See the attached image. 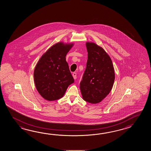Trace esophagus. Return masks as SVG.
Returning <instances> with one entry per match:
<instances>
[{"label": "esophagus", "mask_w": 151, "mask_h": 151, "mask_svg": "<svg viewBox=\"0 0 151 151\" xmlns=\"http://www.w3.org/2000/svg\"><path fill=\"white\" fill-rule=\"evenodd\" d=\"M72 76L73 77V78H74V79H76L77 78V73H76V72L73 73V74H72Z\"/></svg>", "instance_id": "1"}]
</instances>
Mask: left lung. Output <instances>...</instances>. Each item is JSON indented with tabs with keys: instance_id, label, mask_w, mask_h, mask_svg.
<instances>
[{
	"instance_id": "1",
	"label": "left lung",
	"mask_w": 151,
	"mask_h": 151,
	"mask_svg": "<svg viewBox=\"0 0 151 151\" xmlns=\"http://www.w3.org/2000/svg\"><path fill=\"white\" fill-rule=\"evenodd\" d=\"M88 52L86 68L80 83L83 99L97 104L106 97L112 88L115 73L112 61L101 47L91 42L86 43Z\"/></svg>"
}]
</instances>
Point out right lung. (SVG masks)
<instances>
[{
  "instance_id": "right-lung-1",
  "label": "right lung",
  "mask_w": 151,
  "mask_h": 151,
  "mask_svg": "<svg viewBox=\"0 0 151 151\" xmlns=\"http://www.w3.org/2000/svg\"><path fill=\"white\" fill-rule=\"evenodd\" d=\"M73 43L59 42L53 45L40 58L34 71V81L40 96L48 101L61 98L68 87L74 83L66 55Z\"/></svg>"
}]
</instances>
